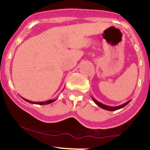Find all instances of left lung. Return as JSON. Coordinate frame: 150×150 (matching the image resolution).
<instances>
[{
    "label": "left lung",
    "instance_id": "obj_1",
    "mask_svg": "<svg viewBox=\"0 0 150 150\" xmlns=\"http://www.w3.org/2000/svg\"><path fill=\"white\" fill-rule=\"evenodd\" d=\"M92 100L94 101V103H95V104L97 105V106H99V107L103 108V109L108 110V111H116V110L120 109V108H122L123 107H124V106H126V105L128 104V103L130 101H130H127V102L125 103V104L120 105V106H106V105H105V104H103L102 103H101V102H99V101H97V100H96V99H94L93 97H92Z\"/></svg>",
    "mask_w": 150,
    "mask_h": 150
}]
</instances>
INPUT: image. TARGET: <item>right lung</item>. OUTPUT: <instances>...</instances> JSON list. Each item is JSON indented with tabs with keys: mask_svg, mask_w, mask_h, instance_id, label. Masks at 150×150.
<instances>
[{
	"mask_svg": "<svg viewBox=\"0 0 150 150\" xmlns=\"http://www.w3.org/2000/svg\"><path fill=\"white\" fill-rule=\"evenodd\" d=\"M22 99H23L24 100H25L26 101H27V102L31 103V104H39V105L49 104H51V103H52V102H53V101H56L55 99H53V100H48V101H39V102H35V101H32L30 100H27V99H24V98H22Z\"/></svg>",
	"mask_w": 150,
	"mask_h": 150,
	"instance_id": "right-lung-1",
	"label": "right lung"
}]
</instances>
